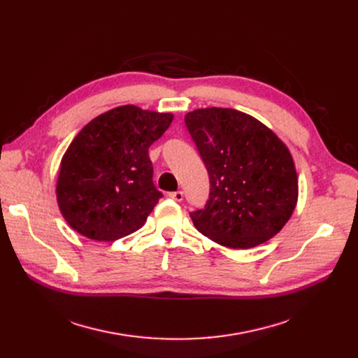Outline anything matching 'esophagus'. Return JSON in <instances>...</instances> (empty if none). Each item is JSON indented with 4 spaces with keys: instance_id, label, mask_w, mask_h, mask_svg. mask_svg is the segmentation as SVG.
Instances as JSON below:
<instances>
[{
    "instance_id": "esophagus-1",
    "label": "esophagus",
    "mask_w": 358,
    "mask_h": 358,
    "mask_svg": "<svg viewBox=\"0 0 358 358\" xmlns=\"http://www.w3.org/2000/svg\"><path fill=\"white\" fill-rule=\"evenodd\" d=\"M169 199H173V200H176V201H182V199H184V193L180 190V192H173V193H169Z\"/></svg>"
}]
</instances>
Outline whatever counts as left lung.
<instances>
[{"label": "left lung", "instance_id": "8db88e82", "mask_svg": "<svg viewBox=\"0 0 358 358\" xmlns=\"http://www.w3.org/2000/svg\"><path fill=\"white\" fill-rule=\"evenodd\" d=\"M184 122L210 180L204 209L190 213L196 229L234 250L254 248L277 235L299 196L296 165L286 143L264 123L235 108H197Z\"/></svg>", "mask_w": 358, "mask_h": 358}]
</instances>
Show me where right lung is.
Listing matches in <instances>:
<instances>
[{"mask_svg":"<svg viewBox=\"0 0 358 358\" xmlns=\"http://www.w3.org/2000/svg\"><path fill=\"white\" fill-rule=\"evenodd\" d=\"M173 119V113L126 104L80 130L61 159L56 182L59 210L73 231L110 242L143 227L162 197L148 149Z\"/></svg>","mask_w":358,"mask_h":358,"instance_id":"1","label":"right lung"}]
</instances>
